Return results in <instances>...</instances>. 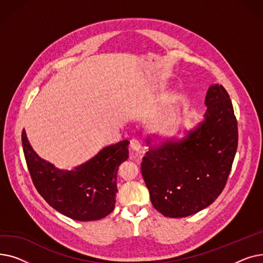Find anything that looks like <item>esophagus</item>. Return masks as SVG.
Listing matches in <instances>:
<instances>
[{"instance_id": "esophagus-1", "label": "esophagus", "mask_w": 263, "mask_h": 263, "mask_svg": "<svg viewBox=\"0 0 263 263\" xmlns=\"http://www.w3.org/2000/svg\"><path fill=\"white\" fill-rule=\"evenodd\" d=\"M130 147H131L132 150H134V151H140V150L142 149L141 143H140L139 141H137V140H135V139L131 140V142H130Z\"/></svg>"}]
</instances>
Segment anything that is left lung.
I'll return each mask as SVG.
<instances>
[{"instance_id":"1","label":"left lung","mask_w":263,"mask_h":263,"mask_svg":"<svg viewBox=\"0 0 263 263\" xmlns=\"http://www.w3.org/2000/svg\"><path fill=\"white\" fill-rule=\"evenodd\" d=\"M204 104L203 119L181 139H146L149 151L141 164L142 175L153 205L165 216L185 217L201 211L226 185L238 148L237 119L222 85L209 87Z\"/></svg>"}]
</instances>
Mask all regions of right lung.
Instances as JSON below:
<instances>
[{"instance_id": "obj_1", "label": "right lung", "mask_w": 263, "mask_h": 263, "mask_svg": "<svg viewBox=\"0 0 263 263\" xmlns=\"http://www.w3.org/2000/svg\"><path fill=\"white\" fill-rule=\"evenodd\" d=\"M129 141L101 149L73 170H61L41 159L22 130L27 168L39 194L60 213L81 222L105 217L114 210L119 165L129 158Z\"/></svg>"}]
</instances>
